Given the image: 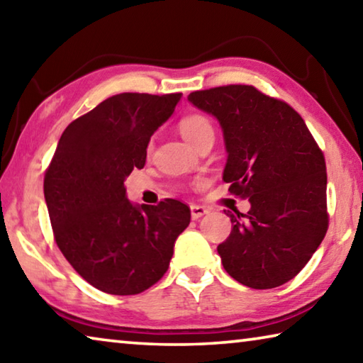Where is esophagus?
<instances>
[{"label":"esophagus","instance_id":"34e87169","mask_svg":"<svg viewBox=\"0 0 363 363\" xmlns=\"http://www.w3.org/2000/svg\"><path fill=\"white\" fill-rule=\"evenodd\" d=\"M210 211H208V208L201 206V205H192L190 206V214H192V219H200L201 216H205V214H208Z\"/></svg>","mask_w":363,"mask_h":363}]
</instances>
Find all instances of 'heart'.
Wrapping results in <instances>:
<instances>
[{
    "label": "heart",
    "instance_id": "obj_1",
    "mask_svg": "<svg viewBox=\"0 0 363 363\" xmlns=\"http://www.w3.org/2000/svg\"><path fill=\"white\" fill-rule=\"evenodd\" d=\"M181 136L187 140V143L195 147L200 139H203L206 134H213V126L210 120L205 115H189L182 118L179 123Z\"/></svg>",
    "mask_w": 363,
    "mask_h": 363
}]
</instances>
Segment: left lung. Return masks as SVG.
I'll list each match as a JSON object with an SVG mask.
<instances>
[{"label":"left lung","instance_id":"obj_1","mask_svg":"<svg viewBox=\"0 0 363 363\" xmlns=\"http://www.w3.org/2000/svg\"><path fill=\"white\" fill-rule=\"evenodd\" d=\"M189 102L223 130V179L250 201L230 216L218 247L225 272L242 285L267 290L299 274L328 227L327 167L301 115L253 86L195 91Z\"/></svg>","mask_w":363,"mask_h":363}]
</instances>
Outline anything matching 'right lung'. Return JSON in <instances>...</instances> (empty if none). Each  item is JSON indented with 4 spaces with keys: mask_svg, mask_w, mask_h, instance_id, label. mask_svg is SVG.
<instances>
[{
    "mask_svg": "<svg viewBox=\"0 0 363 363\" xmlns=\"http://www.w3.org/2000/svg\"><path fill=\"white\" fill-rule=\"evenodd\" d=\"M182 94L123 93L65 128L45 176L59 250L82 277L108 294H138L163 277L190 210L167 199L134 205L125 179L144 168L147 145Z\"/></svg>",
    "mask_w": 363,
    "mask_h": 363,
    "instance_id": "obj_1",
    "label": "right lung"
}]
</instances>
